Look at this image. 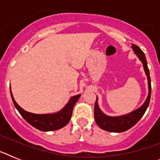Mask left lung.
I'll return each mask as SVG.
<instances>
[{
    "label": "left lung",
    "instance_id": "left-lung-1",
    "mask_svg": "<svg viewBox=\"0 0 160 160\" xmlns=\"http://www.w3.org/2000/svg\"><path fill=\"white\" fill-rule=\"evenodd\" d=\"M131 48L133 49L134 53L137 55V57L142 63L144 71H145L147 78H148V98L143 104L135 111H131L127 114L120 115V116H109V115L104 114L99 108V106L98 103L97 96V99H96L95 105H94V119H95V122L98 126L104 131L115 133H120L128 131L130 128L134 127L139 121V119L143 116L144 113L147 111L148 105H149L150 99H151V93H152V86H151V78H150L149 69L148 67L146 57H145L143 52L142 51V49L138 46L132 44Z\"/></svg>",
    "mask_w": 160,
    "mask_h": 160
}]
</instances>
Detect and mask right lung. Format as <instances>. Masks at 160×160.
<instances>
[{"mask_svg":"<svg viewBox=\"0 0 160 160\" xmlns=\"http://www.w3.org/2000/svg\"><path fill=\"white\" fill-rule=\"evenodd\" d=\"M10 93L14 106L23 118L33 128L42 131H56L64 128L70 122L73 107L81 96V94H77L70 98L66 106L58 112L51 114H33L25 111L18 105L12 96L11 88Z\"/></svg>","mask_w":160,"mask_h":160,"instance_id":"1","label":"right lung"}]
</instances>
